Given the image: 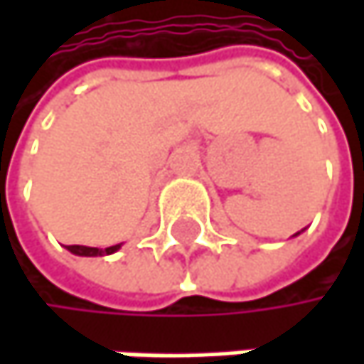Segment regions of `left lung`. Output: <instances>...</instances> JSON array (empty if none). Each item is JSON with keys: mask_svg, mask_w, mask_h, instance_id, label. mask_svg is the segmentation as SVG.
Masks as SVG:
<instances>
[{"mask_svg": "<svg viewBox=\"0 0 364 364\" xmlns=\"http://www.w3.org/2000/svg\"><path fill=\"white\" fill-rule=\"evenodd\" d=\"M299 234H301V232H297V234H293V236H299Z\"/></svg>", "mask_w": 364, "mask_h": 364, "instance_id": "obj_1", "label": "left lung"}]
</instances>
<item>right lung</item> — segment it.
Returning <instances> with one entry per match:
<instances>
[{"mask_svg":"<svg viewBox=\"0 0 364 364\" xmlns=\"http://www.w3.org/2000/svg\"><path fill=\"white\" fill-rule=\"evenodd\" d=\"M122 245H115V247H107V249H97V247H80V245H69L67 251L77 257H103V255L115 253Z\"/></svg>","mask_w":364,"mask_h":364,"instance_id":"obj_1","label":"right lung"}]
</instances>
